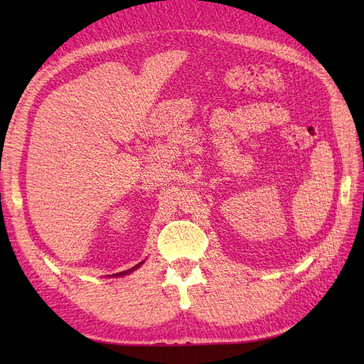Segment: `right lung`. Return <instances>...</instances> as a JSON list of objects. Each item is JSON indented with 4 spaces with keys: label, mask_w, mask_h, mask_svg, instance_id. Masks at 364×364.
Wrapping results in <instances>:
<instances>
[{
    "label": "right lung",
    "mask_w": 364,
    "mask_h": 364,
    "mask_svg": "<svg viewBox=\"0 0 364 364\" xmlns=\"http://www.w3.org/2000/svg\"><path fill=\"white\" fill-rule=\"evenodd\" d=\"M137 266H141V264H137ZM137 266H136V267H137ZM136 267H133V269H129V270H125V272H120V274H117V275H123V274H128V272H131V270H134Z\"/></svg>",
    "instance_id": "1"
}]
</instances>
